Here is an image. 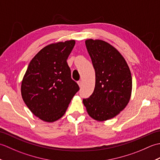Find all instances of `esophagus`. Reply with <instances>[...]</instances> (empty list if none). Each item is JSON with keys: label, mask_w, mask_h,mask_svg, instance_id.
<instances>
[{"label": "esophagus", "mask_w": 160, "mask_h": 160, "mask_svg": "<svg viewBox=\"0 0 160 160\" xmlns=\"http://www.w3.org/2000/svg\"><path fill=\"white\" fill-rule=\"evenodd\" d=\"M78 85H79V87H82V81H81V80H79V81H78Z\"/></svg>", "instance_id": "34e87169"}]
</instances>
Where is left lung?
I'll use <instances>...</instances> for the list:
<instances>
[{
    "label": "left lung",
    "instance_id": "1",
    "mask_svg": "<svg viewBox=\"0 0 160 160\" xmlns=\"http://www.w3.org/2000/svg\"><path fill=\"white\" fill-rule=\"evenodd\" d=\"M85 44L96 72V84L93 93L83 99V104L91 118L105 121L116 116L128 104L131 73L123 56L109 43L88 39Z\"/></svg>",
    "mask_w": 160,
    "mask_h": 160
}]
</instances>
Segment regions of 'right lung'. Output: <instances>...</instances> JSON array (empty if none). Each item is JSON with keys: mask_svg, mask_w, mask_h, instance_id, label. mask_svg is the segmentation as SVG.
<instances>
[{"mask_svg": "<svg viewBox=\"0 0 160 160\" xmlns=\"http://www.w3.org/2000/svg\"><path fill=\"white\" fill-rule=\"evenodd\" d=\"M74 40L47 45L33 58L21 84L23 101L40 120L53 122L65 113L80 88L71 79L67 60Z\"/></svg>", "mask_w": 160, "mask_h": 160, "instance_id": "obj_1", "label": "right lung"}]
</instances>
